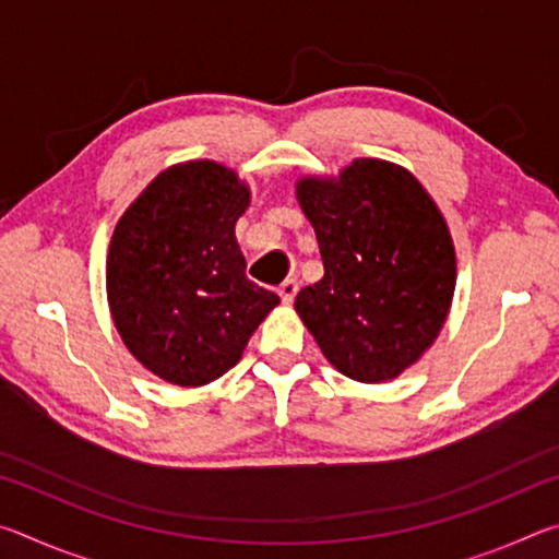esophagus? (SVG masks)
I'll list each match as a JSON object with an SVG mask.
<instances>
[{
    "mask_svg": "<svg viewBox=\"0 0 559 559\" xmlns=\"http://www.w3.org/2000/svg\"><path fill=\"white\" fill-rule=\"evenodd\" d=\"M278 296H281L283 302H286V306H290V302L296 300V296H298V281H296V278H288V281L283 283V286L278 288Z\"/></svg>",
    "mask_w": 559,
    "mask_h": 559,
    "instance_id": "34e87169",
    "label": "esophagus"
}]
</instances>
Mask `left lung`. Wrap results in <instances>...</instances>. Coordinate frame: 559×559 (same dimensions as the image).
<instances>
[{
    "mask_svg": "<svg viewBox=\"0 0 559 559\" xmlns=\"http://www.w3.org/2000/svg\"><path fill=\"white\" fill-rule=\"evenodd\" d=\"M296 197L325 266L296 296V313L349 380H394L447 323L456 288L447 219L409 169L374 157L302 177Z\"/></svg>",
    "mask_w": 559,
    "mask_h": 559,
    "instance_id": "left-lung-1",
    "label": "left lung"
}]
</instances>
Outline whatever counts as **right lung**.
Segmentation results:
<instances>
[{
	"mask_svg": "<svg viewBox=\"0 0 559 559\" xmlns=\"http://www.w3.org/2000/svg\"><path fill=\"white\" fill-rule=\"evenodd\" d=\"M251 192L212 159L173 165L112 231L106 288L122 343L159 380L202 386L229 372L281 298L246 278L234 226Z\"/></svg>",
	"mask_w": 559,
	"mask_h": 559,
	"instance_id": "obj_1",
	"label": "right lung"
}]
</instances>
